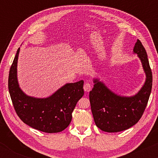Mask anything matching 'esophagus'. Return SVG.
Listing matches in <instances>:
<instances>
[{
    "instance_id": "1",
    "label": "esophagus",
    "mask_w": 158,
    "mask_h": 158,
    "mask_svg": "<svg viewBox=\"0 0 158 158\" xmlns=\"http://www.w3.org/2000/svg\"><path fill=\"white\" fill-rule=\"evenodd\" d=\"M92 88V85L90 84L89 82H86L84 85V90L86 92H89Z\"/></svg>"
}]
</instances>
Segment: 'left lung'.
Instances as JSON below:
<instances>
[{"label": "left lung", "instance_id": "left-lung-1", "mask_svg": "<svg viewBox=\"0 0 158 158\" xmlns=\"http://www.w3.org/2000/svg\"><path fill=\"white\" fill-rule=\"evenodd\" d=\"M134 52L140 59L146 79L140 90L132 97L114 94L99 79H94L90 91V108L96 126L103 131L119 132L135 125L143 116L149 99L152 87V73L147 53L139 39Z\"/></svg>", "mask_w": 158, "mask_h": 158}]
</instances>
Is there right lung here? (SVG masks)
Wrapping results in <instances>:
<instances>
[{
    "mask_svg": "<svg viewBox=\"0 0 158 158\" xmlns=\"http://www.w3.org/2000/svg\"><path fill=\"white\" fill-rule=\"evenodd\" d=\"M18 49L9 73L8 88L16 114L25 124L46 132L64 130L72 119V112L84 95L83 80L68 83L48 98L29 97L20 88L17 79Z\"/></svg>",
    "mask_w": 158,
    "mask_h": 158,
    "instance_id": "right-lung-1",
    "label": "right lung"
}]
</instances>
